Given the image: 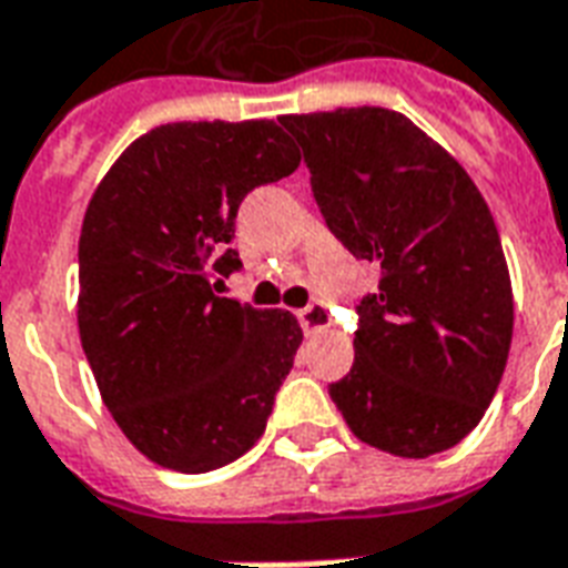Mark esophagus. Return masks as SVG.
Here are the masks:
<instances>
[{
  "label": "esophagus",
  "instance_id": "34e87169",
  "mask_svg": "<svg viewBox=\"0 0 568 568\" xmlns=\"http://www.w3.org/2000/svg\"><path fill=\"white\" fill-rule=\"evenodd\" d=\"M297 318H301V327H304L306 334H316V331L331 327V313H327L325 304L304 306V310L297 313Z\"/></svg>",
  "mask_w": 568,
  "mask_h": 568
}]
</instances>
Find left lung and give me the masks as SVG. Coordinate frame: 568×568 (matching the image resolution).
Returning <instances> with one entry per match:
<instances>
[{
    "label": "left lung",
    "instance_id": "obj_1",
    "mask_svg": "<svg viewBox=\"0 0 568 568\" xmlns=\"http://www.w3.org/2000/svg\"><path fill=\"white\" fill-rule=\"evenodd\" d=\"M343 246L382 267L361 297L355 364L331 400L361 443L439 455L494 400L515 301L499 231L455 155L388 108L280 116Z\"/></svg>",
    "mask_w": 568,
    "mask_h": 568
}]
</instances>
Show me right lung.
Returning a JSON list of instances; mask_svg holds the SVG:
<instances>
[{"mask_svg": "<svg viewBox=\"0 0 568 568\" xmlns=\"http://www.w3.org/2000/svg\"><path fill=\"white\" fill-rule=\"evenodd\" d=\"M301 165L273 120L168 123L125 146L83 216L78 327L113 422L153 464L210 473L246 455L304 339L285 310L220 297L234 220Z\"/></svg>", "mask_w": 568, "mask_h": 568, "instance_id": "right-lung-1", "label": "right lung"}]
</instances>
